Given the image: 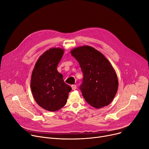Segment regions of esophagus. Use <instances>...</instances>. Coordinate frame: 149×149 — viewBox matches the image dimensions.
<instances>
[{
  "mask_svg": "<svg viewBox=\"0 0 149 149\" xmlns=\"http://www.w3.org/2000/svg\"><path fill=\"white\" fill-rule=\"evenodd\" d=\"M71 87H72V89L73 91L76 90V89H77V86L76 85H72Z\"/></svg>",
  "mask_w": 149,
  "mask_h": 149,
  "instance_id": "esophagus-1",
  "label": "esophagus"
}]
</instances>
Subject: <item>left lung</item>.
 <instances>
[{
    "instance_id": "obj_1",
    "label": "left lung",
    "mask_w": 149,
    "mask_h": 149,
    "mask_svg": "<svg viewBox=\"0 0 149 149\" xmlns=\"http://www.w3.org/2000/svg\"><path fill=\"white\" fill-rule=\"evenodd\" d=\"M83 73L80 87L86 101L96 108L110 104L118 90L116 71L110 62L94 48L84 45L71 51Z\"/></svg>"
}]
</instances>
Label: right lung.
<instances>
[{
    "label": "right lung",
    "mask_w": 149,
    "mask_h": 149,
    "mask_svg": "<svg viewBox=\"0 0 149 149\" xmlns=\"http://www.w3.org/2000/svg\"><path fill=\"white\" fill-rule=\"evenodd\" d=\"M64 53L61 48H49L37 61L33 70L31 87L36 103L49 111L64 107L71 87L64 82L57 68Z\"/></svg>",
    "instance_id": "obj_1"
}]
</instances>
